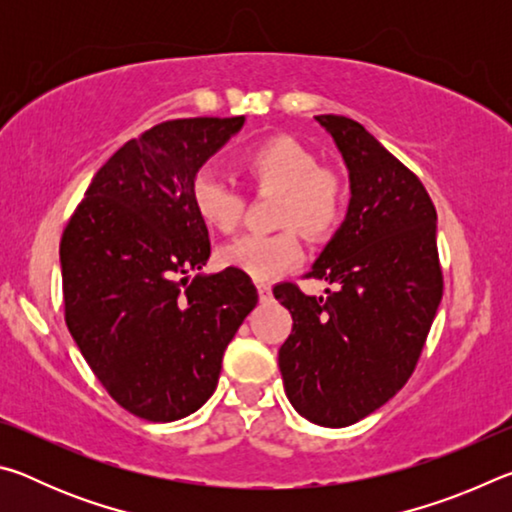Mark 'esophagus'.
<instances>
[{"instance_id":"esophagus-1","label":"esophagus","mask_w":512,"mask_h":512,"mask_svg":"<svg viewBox=\"0 0 512 512\" xmlns=\"http://www.w3.org/2000/svg\"><path fill=\"white\" fill-rule=\"evenodd\" d=\"M257 293H259V302H268L273 298V291H271V284H257Z\"/></svg>"}]
</instances>
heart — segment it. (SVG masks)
<instances>
[{"label": "heart", "instance_id": "1", "mask_svg": "<svg viewBox=\"0 0 512 512\" xmlns=\"http://www.w3.org/2000/svg\"><path fill=\"white\" fill-rule=\"evenodd\" d=\"M239 167L255 189L277 192L273 221L277 232H253L219 248V262L253 280H273L302 259L300 230L327 237L343 221L348 185L332 167H320L314 151L289 135H273L241 155ZM198 219L221 232L235 230L244 216V196L235 187L201 169L189 185Z\"/></svg>", "mask_w": 512, "mask_h": 512}]
</instances>
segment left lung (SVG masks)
I'll list each match as a JSON object with an SVG mask.
<instances>
[{"label":"left lung","mask_w":512,"mask_h":512,"mask_svg":"<svg viewBox=\"0 0 512 512\" xmlns=\"http://www.w3.org/2000/svg\"><path fill=\"white\" fill-rule=\"evenodd\" d=\"M350 176L348 214L307 273L336 284L273 289L293 327L280 348L289 402L320 427H348L409 381L443 298L436 207L413 171L359 121L318 115Z\"/></svg>","instance_id":"1"}]
</instances>
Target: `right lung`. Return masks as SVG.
I'll return each instance as SVG.
<instances>
[{
    "label": "right lung",
    "mask_w": 512,
    "mask_h": 512,
    "mask_svg": "<svg viewBox=\"0 0 512 512\" xmlns=\"http://www.w3.org/2000/svg\"><path fill=\"white\" fill-rule=\"evenodd\" d=\"M244 121L173 119L126 142L60 239L69 334L112 400L137 418L173 422L201 409L257 305L255 284L235 268L185 277L210 259L189 185Z\"/></svg>",
    "instance_id": "right-lung-1"
}]
</instances>
